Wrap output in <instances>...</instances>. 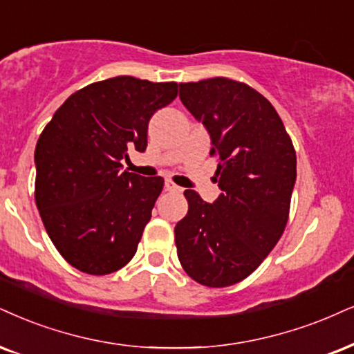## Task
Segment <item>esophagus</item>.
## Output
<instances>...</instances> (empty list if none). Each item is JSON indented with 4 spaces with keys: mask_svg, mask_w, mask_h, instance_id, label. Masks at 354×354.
<instances>
[{
    "mask_svg": "<svg viewBox=\"0 0 354 354\" xmlns=\"http://www.w3.org/2000/svg\"><path fill=\"white\" fill-rule=\"evenodd\" d=\"M164 187H165V190H169V192H182V189L178 185H176L174 184L172 180H165V184H164Z\"/></svg>",
    "mask_w": 354,
    "mask_h": 354,
    "instance_id": "esophagus-1",
    "label": "esophagus"
}]
</instances>
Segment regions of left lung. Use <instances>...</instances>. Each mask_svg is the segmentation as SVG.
I'll use <instances>...</instances> for the list:
<instances>
[{
	"instance_id": "1",
	"label": "left lung",
	"mask_w": 354,
	"mask_h": 354,
	"mask_svg": "<svg viewBox=\"0 0 354 354\" xmlns=\"http://www.w3.org/2000/svg\"><path fill=\"white\" fill-rule=\"evenodd\" d=\"M178 88L210 134L221 194L207 203L195 190L184 192L189 212L176 225L177 256L194 281L228 287L256 270L281 239L297 157L277 111L250 85L216 77Z\"/></svg>"
}]
</instances>
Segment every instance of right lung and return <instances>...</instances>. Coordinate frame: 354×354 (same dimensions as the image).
Masks as SVG:
<instances>
[{"instance_id":"obj_1","label":"right lung","mask_w":354,"mask_h":354,"mask_svg":"<svg viewBox=\"0 0 354 354\" xmlns=\"http://www.w3.org/2000/svg\"><path fill=\"white\" fill-rule=\"evenodd\" d=\"M176 97V82H95L65 100L39 136L37 210L75 269L104 276L136 254L164 178L123 172L121 160L129 147L146 151L151 116Z\"/></svg>"}]
</instances>
